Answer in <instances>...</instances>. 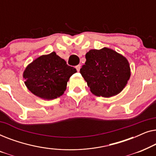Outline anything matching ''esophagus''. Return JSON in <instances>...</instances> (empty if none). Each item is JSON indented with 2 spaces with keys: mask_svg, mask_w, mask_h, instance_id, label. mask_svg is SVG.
<instances>
[{
  "mask_svg": "<svg viewBox=\"0 0 156 156\" xmlns=\"http://www.w3.org/2000/svg\"><path fill=\"white\" fill-rule=\"evenodd\" d=\"M76 70H77V72H79L80 70V68H81V65H76Z\"/></svg>",
  "mask_w": 156,
  "mask_h": 156,
  "instance_id": "34e87169",
  "label": "esophagus"
}]
</instances>
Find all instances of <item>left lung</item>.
<instances>
[{
	"mask_svg": "<svg viewBox=\"0 0 156 156\" xmlns=\"http://www.w3.org/2000/svg\"><path fill=\"white\" fill-rule=\"evenodd\" d=\"M86 62L80 73L97 97L116 96L126 86L131 76L128 59L111 48L90 50L85 55Z\"/></svg>",
	"mask_w": 156,
	"mask_h": 156,
	"instance_id": "obj_1",
	"label": "left lung"
}]
</instances>
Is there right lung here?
<instances>
[{
    "instance_id": "add662e5",
    "label": "right lung",
    "mask_w": 156,
    "mask_h": 156,
    "mask_svg": "<svg viewBox=\"0 0 156 156\" xmlns=\"http://www.w3.org/2000/svg\"><path fill=\"white\" fill-rule=\"evenodd\" d=\"M75 68L67 65L55 52L42 55L30 63L23 72L25 84L34 95L44 100L61 97Z\"/></svg>"
}]
</instances>
